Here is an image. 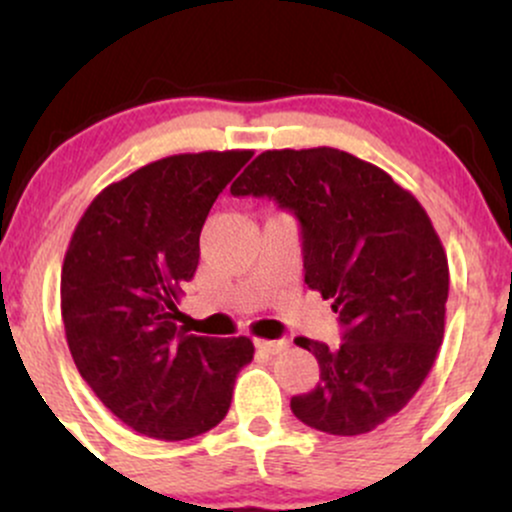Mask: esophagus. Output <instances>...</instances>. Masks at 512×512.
<instances>
[{"instance_id": "esophagus-1", "label": "esophagus", "mask_w": 512, "mask_h": 512, "mask_svg": "<svg viewBox=\"0 0 512 512\" xmlns=\"http://www.w3.org/2000/svg\"><path fill=\"white\" fill-rule=\"evenodd\" d=\"M255 346L257 349L267 351V354H281V351L289 346V342H286V339H257Z\"/></svg>"}]
</instances>
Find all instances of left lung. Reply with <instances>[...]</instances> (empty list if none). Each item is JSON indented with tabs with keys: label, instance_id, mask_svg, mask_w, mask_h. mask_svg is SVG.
Segmentation results:
<instances>
[{
	"label": "left lung",
	"instance_id": "obj_1",
	"mask_svg": "<svg viewBox=\"0 0 512 512\" xmlns=\"http://www.w3.org/2000/svg\"><path fill=\"white\" fill-rule=\"evenodd\" d=\"M269 197L301 221L308 289L330 298L342 344L308 337L320 383L291 399L305 426L361 436L407 407L436 363L450 272L419 199L346 151H264L231 185Z\"/></svg>",
	"mask_w": 512,
	"mask_h": 512
}]
</instances>
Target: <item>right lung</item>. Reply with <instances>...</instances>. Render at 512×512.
<instances>
[{
	"label": "right lung",
	"mask_w": 512,
	"mask_h": 512,
	"mask_svg": "<svg viewBox=\"0 0 512 512\" xmlns=\"http://www.w3.org/2000/svg\"><path fill=\"white\" fill-rule=\"evenodd\" d=\"M252 151L161 158L113 182L76 223L62 264V322L81 378L122 424L158 440L202 436L228 414L248 337L175 325L211 204Z\"/></svg>",
	"instance_id": "add662e5"
}]
</instances>
